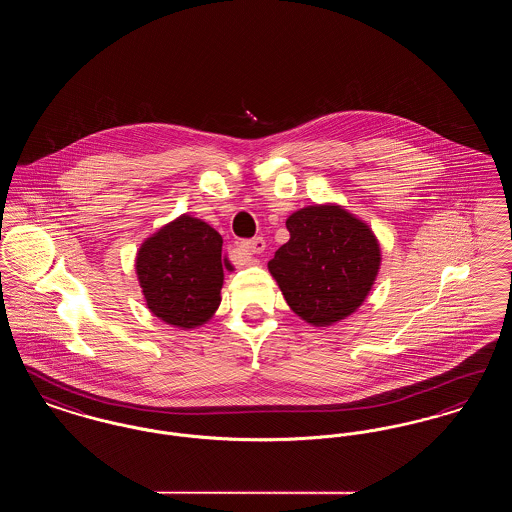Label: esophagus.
I'll list each match as a JSON object with an SVG mask.
<instances>
[{
  "instance_id": "1",
  "label": "esophagus",
  "mask_w": 512,
  "mask_h": 512,
  "mask_svg": "<svg viewBox=\"0 0 512 512\" xmlns=\"http://www.w3.org/2000/svg\"><path fill=\"white\" fill-rule=\"evenodd\" d=\"M240 249L249 257V261H255V255L263 253L265 249V240L263 238H253V240H245L240 244Z\"/></svg>"
}]
</instances>
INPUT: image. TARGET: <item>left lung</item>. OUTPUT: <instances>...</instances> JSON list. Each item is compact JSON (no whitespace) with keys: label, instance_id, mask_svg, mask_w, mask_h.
<instances>
[{"label":"left lung","instance_id":"left-lung-1","mask_svg":"<svg viewBox=\"0 0 512 512\" xmlns=\"http://www.w3.org/2000/svg\"><path fill=\"white\" fill-rule=\"evenodd\" d=\"M268 272L293 313L311 326L351 317L372 290L382 249L368 222L338 203H315L292 213Z\"/></svg>","mask_w":512,"mask_h":512}]
</instances>
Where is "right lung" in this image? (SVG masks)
<instances>
[{"label": "right lung", "mask_w": 512, "mask_h": 512, "mask_svg": "<svg viewBox=\"0 0 512 512\" xmlns=\"http://www.w3.org/2000/svg\"><path fill=\"white\" fill-rule=\"evenodd\" d=\"M146 307L165 324L192 330L217 313L224 270L222 236L205 220L180 215L146 238L136 253Z\"/></svg>", "instance_id": "1"}]
</instances>
